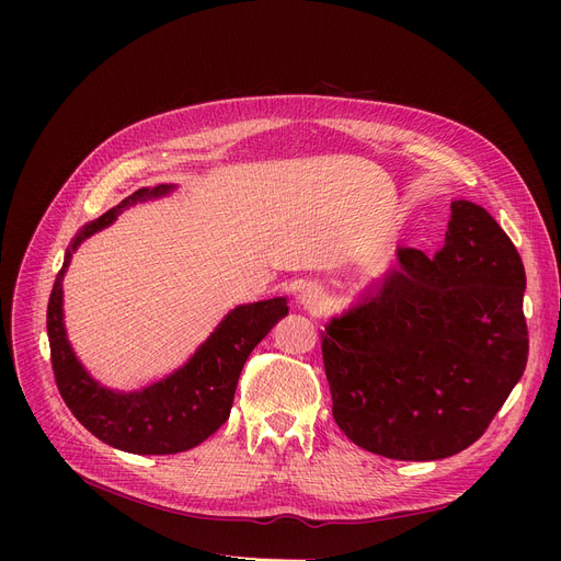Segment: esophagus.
<instances>
[{"label":"esophagus","instance_id":"esophagus-1","mask_svg":"<svg viewBox=\"0 0 561 561\" xmlns=\"http://www.w3.org/2000/svg\"><path fill=\"white\" fill-rule=\"evenodd\" d=\"M300 305L309 311V313H320L322 309L328 307V293L318 288V286H307L300 293Z\"/></svg>","mask_w":561,"mask_h":561}]
</instances>
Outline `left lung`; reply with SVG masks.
I'll use <instances>...</instances> for the list:
<instances>
[{
	"instance_id": "left-lung-1",
	"label": "left lung",
	"mask_w": 561,
	"mask_h": 561,
	"mask_svg": "<svg viewBox=\"0 0 561 561\" xmlns=\"http://www.w3.org/2000/svg\"><path fill=\"white\" fill-rule=\"evenodd\" d=\"M450 211L444 248H400L364 302L320 332L336 425L389 459L473 446L527 364L520 254L482 206Z\"/></svg>"
}]
</instances>
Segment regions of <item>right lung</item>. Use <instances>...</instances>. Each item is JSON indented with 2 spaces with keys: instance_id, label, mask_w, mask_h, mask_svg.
<instances>
[{
  "instance_id": "1",
  "label": "right lung",
  "mask_w": 561,
  "mask_h": 561,
  "mask_svg": "<svg viewBox=\"0 0 561 561\" xmlns=\"http://www.w3.org/2000/svg\"><path fill=\"white\" fill-rule=\"evenodd\" d=\"M172 188V184L140 188L85 225L66 254L47 305L49 359L58 393L88 432L134 455H174L209 438L229 419L236 385L250 352L288 313L286 298L231 309L180 370L142 391L117 393L104 389L83 370L64 328L61 282L70 256L83 239L111 225L127 206L168 195Z\"/></svg>"
}]
</instances>
